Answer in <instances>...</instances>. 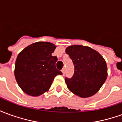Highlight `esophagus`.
Returning a JSON list of instances; mask_svg holds the SVG:
<instances>
[{"mask_svg":"<svg viewBox=\"0 0 122 122\" xmlns=\"http://www.w3.org/2000/svg\"><path fill=\"white\" fill-rule=\"evenodd\" d=\"M61 72H63V74H65V68H63V69L61 70Z\"/></svg>","mask_w":122,"mask_h":122,"instance_id":"1","label":"esophagus"}]
</instances>
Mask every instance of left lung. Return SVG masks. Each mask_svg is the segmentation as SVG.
<instances>
[{
	"label": "left lung",
	"instance_id": "left-lung-1",
	"mask_svg": "<svg viewBox=\"0 0 122 122\" xmlns=\"http://www.w3.org/2000/svg\"><path fill=\"white\" fill-rule=\"evenodd\" d=\"M65 51L74 66L72 77L65 78L68 89L82 98L95 94L108 76L107 66L104 58L97 51L82 45L70 46Z\"/></svg>",
	"mask_w": 122,
	"mask_h": 122
}]
</instances>
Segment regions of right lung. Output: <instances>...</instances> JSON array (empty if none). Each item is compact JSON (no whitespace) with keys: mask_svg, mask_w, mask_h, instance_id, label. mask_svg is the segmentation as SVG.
Returning <instances> with one entry per match:
<instances>
[{"mask_svg":"<svg viewBox=\"0 0 122 122\" xmlns=\"http://www.w3.org/2000/svg\"><path fill=\"white\" fill-rule=\"evenodd\" d=\"M56 46L48 42H37L24 48L15 63L17 84L29 95L36 97L48 92L54 78L62 74L56 67L57 61L52 56Z\"/></svg>","mask_w":122,"mask_h":122,"instance_id":"add662e5","label":"right lung"}]
</instances>
